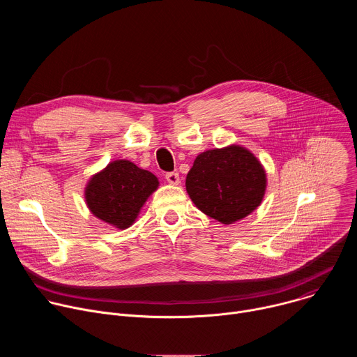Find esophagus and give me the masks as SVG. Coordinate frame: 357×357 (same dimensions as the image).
<instances>
[{
  "mask_svg": "<svg viewBox=\"0 0 357 357\" xmlns=\"http://www.w3.org/2000/svg\"><path fill=\"white\" fill-rule=\"evenodd\" d=\"M167 181L171 183V185H179L181 183V179H179V174L178 172H168L165 175Z\"/></svg>",
  "mask_w": 357,
  "mask_h": 357,
  "instance_id": "obj_1",
  "label": "esophagus"
}]
</instances>
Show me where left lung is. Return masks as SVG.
Listing matches in <instances>:
<instances>
[{
	"label": "left lung",
	"mask_w": 357,
	"mask_h": 357,
	"mask_svg": "<svg viewBox=\"0 0 357 357\" xmlns=\"http://www.w3.org/2000/svg\"><path fill=\"white\" fill-rule=\"evenodd\" d=\"M185 186L200 212L223 225H233L261 205L267 174L250 149L231 144L200 152Z\"/></svg>",
	"instance_id": "1"
}]
</instances>
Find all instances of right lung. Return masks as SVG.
Wrapping results in <instances>:
<instances>
[{"mask_svg": "<svg viewBox=\"0 0 357 357\" xmlns=\"http://www.w3.org/2000/svg\"><path fill=\"white\" fill-rule=\"evenodd\" d=\"M160 186L158 178L128 160L112 161L90 176L84 200L90 213L119 230L128 229L148 197Z\"/></svg>", "mask_w": 357, "mask_h": 357, "instance_id": "right-lung-1", "label": "right lung"}]
</instances>
